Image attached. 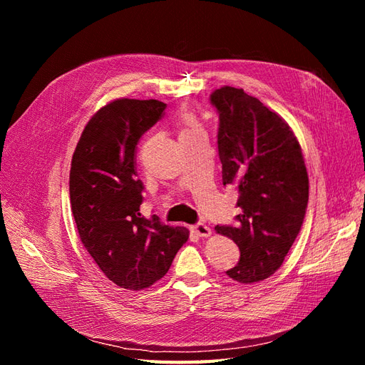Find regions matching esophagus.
I'll use <instances>...</instances> for the list:
<instances>
[{
	"label": "esophagus",
	"mask_w": 365,
	"mask_h": 365,
	"mask_svg": "<svg viewBox=\"0 0 365 365\" xmlns=\"http://www.w3.org/2000/svg\"><path fill=\"white\" fill-rule=\"evenodd\" d=\"M193 231H195V235L200 236V237H208L210 235H212V230H210L202 222H197L196 225H193Z\"/></svg>",
	"instance_id": "obj_1"
}]
</instances>
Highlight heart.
Returning <instances> with one entry per match:
<instances>
[{"instance_id":"1","label":"heart","mask_w":365,"mask_h":365,"mask_svg":"<svg viewBox=\"0 0 365 365\" xmlns=\"http://www.w3.org/2000/svg\"><path fill=\"white\" fill-rule=\"evenodd\" d=\"M182 121H184V125L187 126V129H185V130L195 129V126H196V120H195V117H193L192 114H184V115H182Z\"/></svg>"}]
</instances>
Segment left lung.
Listing matches in <instances>:
<instances>
[{"mask_svg":"<svg viewBox=\"0 0 365 365\" xmlns=\"http://www.w3.org/2000/svg\"><path fill=\"white\" fill-rule=\"evenodd\" d=\"M219 114L217 150L224 185L239 192L236 225H216L240 257L228 277L256 283L277 271L300 233L309 200L302 148L289 125L242 88L210 96Z\"/></svg>","mask_w":365,"mask_h":365,"instance_id":"obj_1","label":"left lung"}]
</instances>
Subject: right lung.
Listing matches in <instances>:
<instances>
[{
    "label": "right lung",
    "mask_w": 365,
    "mask_h": 365,
    "mask_svg": "<svg viewBox=\"0 0 365 365\" xmlns=\"http://www.w3.org/2000/svg\"><path fill=\"white\" fill-rule=\"evenodd\" d=\"M165 103L117 98L88 121L70 170V201L83 247L120 288L140 291L164 277L189 230L140 213L137 145Z\"/></svg>",
    "instance_id": "1"
}]
</instances>
